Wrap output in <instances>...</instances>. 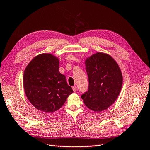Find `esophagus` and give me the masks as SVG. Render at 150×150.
I'll return each instance as SVG.
<instances>
[{
  "instance_id": "34e87169",
  "label": "esophagus",
  "mask_w": 150,
  "mask_h": 150,
  "mask_svg": "<svg viewBox=\"0 0 150 150\" xmlns=\"http://www.w3.org/2000/svg\"><path fill=\"white\" fill-rule=\"evenodd\" d=\"M72 90H73V91L74 93H76L77 91V88L76 87V86H73V87H72Z\"/></svg>"
}]
</instances>
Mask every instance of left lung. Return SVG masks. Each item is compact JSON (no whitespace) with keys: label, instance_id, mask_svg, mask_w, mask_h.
Wrapping results in <instances>:
<instances>
[{"label":"left lung","instance_id":"1","mask_svg":"<svg viewBox=\"0 0 150 150\" xmlns=\"http://www.w3.org/2000/svg\"><path fill=\"white\" fill-rule=\"evenodd\" d=\"M88 91L81 96L84 104L95 112L105 110L120 94L122 75L119 65L110 54L97 52L85 60Z\"/></svg>","mask_w":150,"mask_h":150}]
</instances>
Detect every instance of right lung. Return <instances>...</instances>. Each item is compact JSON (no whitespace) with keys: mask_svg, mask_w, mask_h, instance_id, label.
Here are the masks:
<instances>
[{"mask_svg":"<svg viewBox=\"0 0 150 150\" xmlns=\"http://www.w3.org/2000/svg\"><path fill=\"white\" fill-rule=\"evenodd\" d=\"M59 59L50 53L35 56L24 72L23 85L27 98L38 110L54 112L60 109L73 93L65 76L59 71Z\"/></svg>","mask_w":150,"mask_h":150,"instance_id":"1","label":"right lung"}]
</instances>
